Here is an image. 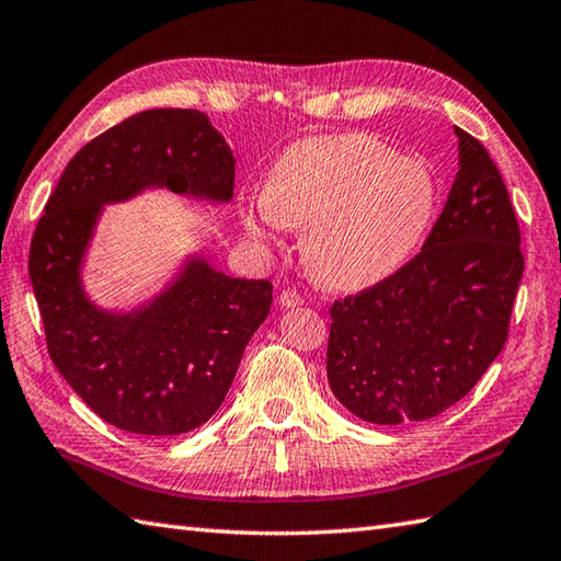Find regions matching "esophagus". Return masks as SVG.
I'll list each match as a JSON object with an SVG mask.
<instances>
[{
    "label": "esophagus",
    "instance_id": "1",
    "mask_svg": "<svg viewBox=\"0 0 561 561\" xmlns=\"http://www.w3.org/2000/svg\"><path fill=\"white\" fill-rule=\"evenodd\" d=\"M305 300H302V295L297 293V290H293V288H285L283 293H280V297H278V305L280 307H300Z\"/></svg>",
    "mask_w": 561,
    "mask_h": 561
}]
</instances>
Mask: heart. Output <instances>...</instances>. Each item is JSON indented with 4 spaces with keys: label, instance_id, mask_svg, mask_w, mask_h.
Here are the masks:
<instances>
[{
    "label": "heart",
    "instance_id": "1",
    "mask_svg": "<svg viewBox=\"0 0 561 561\" xmlns=\"http://www.w3.org/2000/svg\"><path fill=\"white\" fill-rule=\"evenodd\" d=\"M437 184L425 163L377 136L323 134L295 141L273 163L266 190L249 196L254 238L307 228L305 261L335 290H359L401 268L425 238Z\"/></svg>",
    "mask_w": 561,
    "mask_h": 561
}]
</instances>
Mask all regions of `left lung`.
Listing matches in <instances>:
<instances>
[{"mask_svg": "<svg viewBox=\"0 0 561 561\" xmlns=\"http://www.w3.org/2000/svg\"><path fill=\"white\" fill-rule=\"evenodd\" d=\"M454 131L458 172L422 252L329 309V386L375 425L442 415L480 381L508 335L524 276L516 210L488 148Z\"/></svg>", "mask_w": 561, "mask_h": 561, "instance_id": "8db88e82", "label": "left lung"}]
</instances>
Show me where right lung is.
Returning <instances> with one entry per match:
<instances>
[{
	"label": "right lung",
	"mask_w": 561,
	"mask_h": 561,
	"mask_svg": "<svg viewBox=\"0 0 561 561\" xmlns=\"http://www.w3.org/2000/svg\"><path fill=\"white\" fill-rule=\"evenodd\" d=\"M168 186L226 204L234 158L196 110H146L69 160L31 240L28 273L47 353L98 417L124 432L172 437L216 413L244 347L271 312L268 280L230 278L204 259L131 314L98 309L81 261L103 204Z\"/></svg>",
	"instance_id": "1"
}]
</instances>
